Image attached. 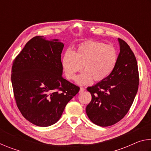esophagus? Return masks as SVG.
I'll use <instances>...</instances> for the list:
<instances>
[{
    "mask_svg": "<svg viewBox=\"0 0 151 151\" xmlns=\"http://www.w3.org/2000/svg\"><path fill=\"white\" fill-rule=\"evenodd\" d=\"M85 91V88H83V87H81L80 88V92L81 93H82V92H83V91Z\"/></svg>",
    "mask_w": 151,
    "mask_h": 151,
    "instance_id": "1",
    "label": "esophagus"
}]
</instances>
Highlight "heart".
Returning a JSON list of instances; mask_svg holds the SVG:
<instances>
[{"label": "heart", "mask_w": 151, "mask_h": 151, "mask_svg": "<svg viewBox=\"0 0 151 151\" xmlns=\"http://www.w3.org/2000/svg\"><path fill=\"white\" fill-rule=\"evenodd\" d=\"M117 60L118 53L113 46L91 40L78 46L73 52L66 51L61 65L68 80H73L83 66L85 71L76 78V81L80 85H86L93 79L95 82L105 80L113 72Z\"/></svg>", "instance_id": "b5f03b06"}]
</instances>
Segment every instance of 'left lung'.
<instances>
[{"instance_id":"obj_1","label":"left lung","mask_w":151,"mask_h":151,"mask_svg":"<svg viewBox=\"0 0 151 151\" xmlns=\"http://www.w3.org/2000/svg\"><path fill=\"white\" fill-rule=\"evenodd\" d=\"M120 53L111 75L86 88L92 96L86 108L89 119L101 127L113 125L129 112L139 83L136 57L127 43L119 39Z\"/></svg>"}]
</instances>
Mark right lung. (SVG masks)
Masks as SVG:
<instances>
[{
	"mask_svg": "<svg viewBox=\"0 0 151 151\" xmlns=\"http://www.w3.org/2000/svg\"><path fill=\"white\" fill-rule=\"evenodd\" d=\"M36 36L14 58L11 81L22 115L39 127L57 122L80 88L62 76L63 43Z\"/></svg>",
	"mask_w": 151,
	"mask_h": 151,
	"instance_id": "right-lung-1",
	"label": "right lung"
}]
</instances>
